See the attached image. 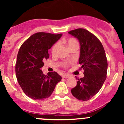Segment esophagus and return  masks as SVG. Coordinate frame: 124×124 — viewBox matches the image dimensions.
Returning a JSON list of instances; mask_svg holds the SVG:
<instances>
[{"label": "esophagus", "instance_id": "34e87169", "mask_svg": "<svg viewBox=\"0 0 124 124\" xmlns=\"http://www.w3.org/2000/svg\"><path fill=\"white\" fill-rule=\"evenodd\" d=\"M62 76L63 78H68L70 77V75L68 74H65L62 75Z\"/></svg>", "mask_w": 124, "mask_h": 124}]
</instances>
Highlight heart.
<instances>
[{"mask_svg": "<svg viewBox=\"0 0 124 124\" xmlns=\"http://www.w3.org/2000/svg\"><path fill=\"white\" fill-rule=\"evenodd\" d=\"M62 41H63V43L65 44L68 46V48H70V47H71V46L76 44H78L77 41H76L75 39L72 38L63 39L62 40ZM59 43H57V42L53 45V46L52 48V54H53V56H54V55L57 54V52L59 49Z\"/></svg>", "mask_w": 124, "mask_h": 124, "instance_id": "1", "label": "heart"}]
</instances>
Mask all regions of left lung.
Listing matches in <instances>:
<instances>
[{
    "mask_svg": "<svg viewBox=\"0 0 124 124\" xmlns=\"http://www.w3.org/2000/svg\"><path fill=\"white\" fill-rule=\"evenodd\" d=\"M68 33L79 41L78 62L84 70V77L77 79V85L71 90V93L79 100L87 101L99 92L106 79V53L100 40L87 30L79 28Z\"/></svg>",
    "mask_w": 124,
    "mask_h": 124,
    "instance_id": "left-lung-1",
    "label": "left lung"
}]
</instances>
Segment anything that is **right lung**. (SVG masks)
I'll return each instance as SVG.
<instances>
[{
    "mask_svg": "<svg viewBox=\"0 0 124 124\" xmlns=\"http://www.w3.org/2000/svg\"><path fill=\"white\" fill-rule=\"evenodd\" d=\"M62 34L38 32L32 35L20 48L16 65L17 81L27 97L35 100L48 98L62 77L56 72L47 75L41 68L49 57L48 50Z\"/></svg>",
    "mask_w": 124,
    "mask_h": 124,
    "instance_id": "right-lung-1",
    "label": "right lung"
}]
</instances>
